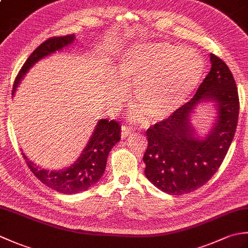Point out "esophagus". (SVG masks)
<instances>
[{"mask_svg":"<svg viewBox=\"0 0 248 248\" xmlns=\"http://www.w3.org/2000/svg\"><path fill=\"white\" fill-rule=\"evenodd\" d=\"M132 128L129 127V125L127 124H123L121 125V138L123 139H125L128 138L129 135H131V133H132Z\"/></svg>","mask_w":248,"mask_h":248,"instance_id":"esophagus-1","label":"esophagus"}]
</instances>
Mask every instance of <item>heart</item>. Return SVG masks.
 I'll use <instances>...</instances> for the list:
<instances>
[{
    "label": "heart",
    "instance_id": "obj_1",
    "mask_svg": "<svg viewBox=\"0 0 248 248\" xmlns=\"http://www.w3.org/2000/svg\"><path fill=\"white\" fill-rule=\"evenodd\" d=\"M202 57L181 45L159 43L138 46L125 53L118 77L110 81L114 96L125 87H134L135 101L145 117L155 121L167 117L189 97L202 80Z\"/></svg>",
    "mask_w": 248,
    "mask_h": 248
}]
</instances>
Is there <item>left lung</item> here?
Instances as JSON below:
<instances>
[{
  "label": "left lung",
  "mask_w": 248,
  "mask_h": 248,
  "mask_svg": "<svg viewBox=\"0 0 248 248\" xmlns=\"http://www.w3.org/2000/svg\"><path fill=\"white\" fill-rule=\"evenodd\" d=\"M210 61L211 70L195 96L146 131L145 175L167 194L191 193L207 183L222 164L233 140L240 109L238 88L224 61L215 54H210ZM209 98L218 105V121L207 138L199 141L190 117L197 103Z\"/></svg>",
  "instance_id": "1"
}]
</instances>
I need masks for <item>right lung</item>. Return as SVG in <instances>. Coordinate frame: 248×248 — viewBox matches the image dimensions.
<instances>
[{
    "label": "right lung",
    "instance_id": "add662e5",
    "mask_svg": "<svg viewBox=\"0 0 248 248\" xmlns=\"http://www.w3.org/2000/svg\"><path fill=\"white\" fill-rule=\"evenodd\" d=\"M75 40V35L55 36L45 40L37 46L24 65L21 67L15 78L13 93L17 88L21 78L37 61L44 56L53 53L70 45ZM121 128L116 120H99L93 133L89 140L85 150L72 166L62 171H49L38 168L33 164L22 152V156L31 171L46 186L62 194H75L86 191L99 181L107 165L108 155L110 149L120 140Z\"/></svg>",
    "mask_w": 248,
    "mask_h": 248
}]
</instances>
